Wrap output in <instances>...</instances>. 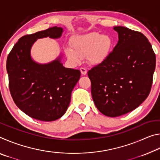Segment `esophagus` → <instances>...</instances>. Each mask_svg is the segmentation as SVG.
Wrapping results in <instances>:
<instances>
[{
  "label": "esophagus",
  "mask_w": 160,
  "mask_h": 160,
  "mask_svg": "<svg viewBox=\"0 0 160 160\" xmlns=\"http://www.w3.org/2000/svg\"><path fill=\"white\" fill-rule=\"evenodd\" d=\"M80 72H81V73H82V75H85L87 74V69L85 68L81 67L80 68Z\"/></svg>",
  "instance_id": "esophagus-1"
}]
</instances>
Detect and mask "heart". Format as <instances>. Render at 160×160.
Returning <instances> with one entry per match:
<instances>
[{
    "mask_svg": "<svg viewBox=\"0 0 160 160\" xmlns=\"http://www.w3.org/2000/svg\"><path fill=\"white\" fill-rule=\"evenodd\" d=\"M112 46V39L109 35L99 32L75 37L72 42V47L66 48V53L73 63H79L81 58L87 57L92 65H98L106 60Z\"/></svg>",
    "mask_w": 160,
    "mask_h": 160,
    "instance_id": "heart-1",
    "label": "heart"
}]
</instances>
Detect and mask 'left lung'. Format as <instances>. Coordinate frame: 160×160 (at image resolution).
<instances>
[{
	"instance_id": "left-lung-1",
	"label": "left lung",
	"mask_w": 160,
	"mask_h": 160,
	"mask_svg": "<svg viewBox=\"0 0 160 160\" xmlns=\"http://www.w3.org/2000/svg\"><path fill=\"white\" fill-rule=\"evenodd\" d=\"M118 41L106 60L88 70L91 92L100 112L110 117L140 106L150 92L155 53L141 32L116 26Z\"/></svg>"
}]
</instances>
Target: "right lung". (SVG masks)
Wrapping results in <instances>:
<instances>
[{
  "instance_id": "1",
  "label": "right lung",
  "mask_w": 160,
  "mask_h": 160,
  "mask_svg": "<svg viewBox=\"0 0 160 160\" xmlns=\"http://www.w3.org/2000/svg\"><path fill=\"white\" fill-rule=\"evenodd\" d=\"M63 29L53 27L22 37L7 58L9 89L19 109L42 121L61 118L68 107L72 89L80 77L79 70L66 68L60 58L48 64L32 60L30 48L37 39L58 38Z\"/></svg>"
}]
</instances>
